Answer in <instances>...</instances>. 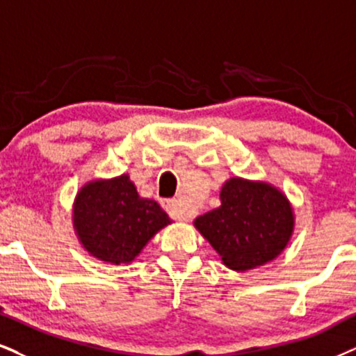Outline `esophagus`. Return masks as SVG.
<instances>
[{
  "label": "esophagus",
  "mask_w": 356,
  "mask_h": 356,
  "mask_svg": "<svg viewBox=\"0 0 356 356\" xmlns=\"http://www.w3.org/2000/svg\"><path fill=\"white\" fill-rule=\"evenodd\" d=\"M163 206L173 219H179V221H188V219H190V216L185 213V209H183V206L178 200H165Z\"/></svg>",
  "instance_id": "34e87169"
}]
</instances>
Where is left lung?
I'll use <instances>...</instances> for the list:
<instances>
[{"mask_svg":"<svg viewBox=\"0 0 356 356\" xmlns=\"http://www.w3.org/2000/svg\"><path fill=\"white\" fill-rule=\"evenodd\" d=\"M221 206L195 219V227L222 264L244 272L274 261L291 241L293 209L287 196L264 181L229 178Z\"/></svg>","mask_w":356,"mask_h":356,"instance_id":"1","label":"left lung"}]
</instances>
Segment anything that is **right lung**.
<instances>
[{"mask_svg":"<svg viewBox=\"0 0 356 356\" xmlns=\"http://www.w3.org/2000/svg\"><path fill=\"white\" fill-rule=\"evenodd\" d=\"M74 229L90 256L129 264L168 218L155 200L142 198L129 175L94 179L81 188L72 209Z\"/></svg>","mask_w":356,"mask_h":356,"instance_id":"1","label":"right lung"}]
</instances>
